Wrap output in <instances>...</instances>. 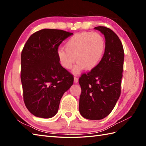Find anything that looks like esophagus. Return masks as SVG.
I'll return each mask as SVG.
<instances>
[{
    "label": "esophagus",
    "instance_id": "1",
    "mask_svg": "<svg viewBox=\"0 0 146 146\" xmlns=\"http://www.w3.org/2000/svg\"><path fill=\"white\" fill-rule=\"evenodd\" d=\"M78 82V78H77L76 76H75V78H74V83H77Z\"/></svg>",
    "mask_w": 146,
    "mask_h": 146
}]
</instances>
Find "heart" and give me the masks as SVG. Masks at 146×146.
Listing matches in <instances>:
<instances>
[{"mask_svg":"<svg viewBox=\"0 0 146 146\" xmlns=\"http://www.w3.org/2000/svg\"><path fill=\"white\" fill-rule=\"evenodd\" d=\"M106 43L104 36L98 33L82 32L74 35L65 44V49H59L57 56L61 65L66 70L78 63L73 72L78 73L86 68L97 67L104 56Z\"/></svg>","mask_w":146,"mask_h":146,"instance_id":"b5f03b06","label":"heart"}]
</instances>
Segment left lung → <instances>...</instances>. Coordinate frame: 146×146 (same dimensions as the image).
<instances>
[{
	"label": "left lung",
	"mask_w": 146,
	"mask_h": 146,
	"mask_svg": "<svg viewBox=\"0 0 146 146\" xmlns=\"http://www.w3.org/2000/svg\"><path fill=\"white\" fill-rule=\"evenodd\" d=\"M94 29L104 35L106 47L98 66L79 78V110L85 119L101 120L110 113L120 95L124 51L112 30L104 26Z\"/></svg>",
	"instance_id": "8db88e82"
}]
</instances>
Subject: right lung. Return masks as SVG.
Listing matches in <instances>:
<instances>
[{"mask_svg": "<svg viewBox=\"0 0 146 146\" xmlns=\"http://www.w3.org/2000/svg\"><path fill=\"white\" fill-rule=\"evenodd\" d=\"M73 33L44 29L29 37L21 53V79L24 104L34 115L48 119L57 113L61 97L73 76L61 66L59 46Z\"/></svg>", "mask_w": 146, "mask_h": 146, "instance_id": "add662e5", "label": "right lung"}]
</instances>
